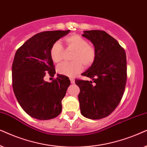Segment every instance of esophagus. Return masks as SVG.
I'll use <instances>...</instances> for the list:
<instances>
[{"label": "esophagus", "mask_w": 147, "mask_h": 147, "mask_svg": "<svg viewBox=\"0 0 147 147\" xmlns=\"http://www.w3.org/2000/svg\"><path fill=\"white\" fill-rule=\"evenodd\" d=\"M70 83H75V79H74V78H70Z\"/></svg>", "instance_id": "34e87169"}]
</instances>
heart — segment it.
Instances as JSON below:
<instances>
[{"label": "heart", "instance_id": "heart-1", "mask_svg": "<svg viewBox=\"0 0 147 147\" xmlns=\"http://www.w3.org/2000/svg\"><path fill=\"white\" fill-rule=\"evenodd\" d=\"M69 49L75 51L72 56L71 62H64L58 66L59 74L67 77H74L82 70L83 65L89 67L96 59L97 52L95 47L89 44L87 40L78 34H72L64 39ZM50 54L52 60L56 63L62 60L64 48L60 42H54L51 46Z\"/></svg>", "mask_w": 147, "mask_h": 147}]
</instances>
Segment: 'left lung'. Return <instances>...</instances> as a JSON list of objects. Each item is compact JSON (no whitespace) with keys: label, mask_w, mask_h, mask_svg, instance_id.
I'll return each instance as SVG.
<instances>
[{"label":"left lung","mask_w":147,"mask_h":147,"mask_svg":"<svg viewBox=\"0 0 147 147\" xmlns=\"http://www.w3.org/2000/svg\"><path fill=\"white\" fill-rule=\"evenodd\" d=\"M93 43L96 59L83 76L92 81L75 80L79 86L80 108L85 118L99 120L114 111L122 98L127 80L126 56L116 39L102 30L85 31Z\"/></svg>","instance_id":"8db88e82"}]
</instances>
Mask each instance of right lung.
Masks as SVG:
<instances>
[{
	"instance_id": "add662e5",
	"label": "right lung",
	"mask_w": 147,
	"mask_h": 147,
	"mask_svg": "<svg viewBox=\"0 0 147 147\" xmlns=\"http://www.w3.org/2000/svg\"><path fill=\"white\" fill-rule=\"evenodd\" d=\"M70 30L48 31L37 34L17 49L12 64L13 89L19 105L29 116L46 120L57 117L62 111V100L70 81L58 75L50 54L51 46Z\"/></svg>"
}]
</instances>
